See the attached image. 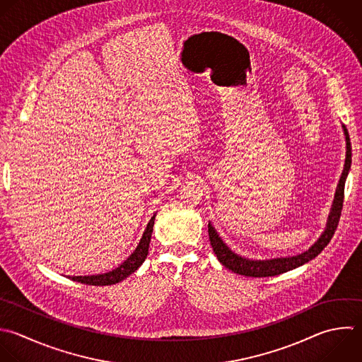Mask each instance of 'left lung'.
<instances>
[{
  "mask_svg": "<svg viewBox=\"0 0 362 362\" xmlns=\"http://www.w3.org/2000/svg\"><path fill=\"white\" fill-rule=\"evenodd\" d=\"M344 129V134H345V141H346V156H345V164H344V170L339 178V182L337 185L335 189V195H334V201H332V206L327 219V225L324 232L321 233V236L317 239V242L308 247V250L296 255V256H288V257H276V259H269V260H252V259H246L239 256L238 253H235L233 250H230L226 243L221 239V236L218 235V232L215 230V228L212 226V223H208V233H209V240H211V246L218 257V260L229 270H232L233 273L242 274V276H249V277H270V276H277L281 273H286L288 270H293L307 262H310L311 259H314L317 255H320L322 252V249L329 243L339 216H341V209H342V202H344V185H345V180L348 175V171L351 168V143H349V136L346 129L342 126Z\"/></svg>",
  "mask_w": 362,
  "mask_h": 362,
  "instance_id": "left-lung-1",
  "label": "left lung"
}]
</instances>
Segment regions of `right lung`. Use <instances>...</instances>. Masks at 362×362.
Instances as JSON below:
<instances>
[{
    "mask_svg": "<svg viewBox=\"0 0 362 362\" xmlns=\"http://www.w3.org/2000/svg\"><path fill=\"white\" fill-rule=\"evenodd\" d=\"M154 219H156V214L151 216L150 222L147 223V228L144 229V233H143L137 247L134 249V252L119 267L113 269L112 272L103 273V274L68 276V277L72 279L74 281H79V283L89 284V286H110V284H116V283L124 280L126 277H129L132 273H134L143 264V262L146 260V257L148 255V246H150V240H151Z\"/></svg>",
    "mask_w": 362,
    "mask_h": 362,
    "instance_id": "obj_1",
    "label": "right lung"
}]
</instances>
